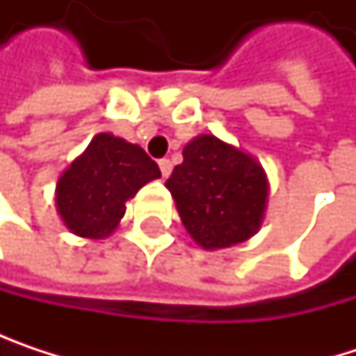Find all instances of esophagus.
Instances as JSON below:
<instances>
[{"label":"esophagus","instance_id":"obj_1","mask_svg":"<svg viewBox=\"0 0 356 356\" xmlns=\"http://www.w3.org/2000/svg\"><path fill=\"white\" fill-rule=\"evenodd\" d=\"M159 167H161V173H163V177L167 179L171 175V171H173V165H171V161H167V159H163V161H159Z\"/></svg>","mask_w":356,"mask_h":356}]
</instances>
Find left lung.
<instances>
[{
    "mask_svg": "<svg viewBox=\"0 0 356 356\" xmlns=\"http://www.w3.org/2000/svg\"><path fill=\"white\" fill-rule=\"evenodd\" d=\"M165 185L185 231L208 251L248 241L264 222L270 193L264 167L212 134L185 144L183 163Z\"/></svg>",
    "mask_w": 356,
    "mask_h": 356,
    "instance_id": "1",
    "label": "left lung"
}]
</instances>
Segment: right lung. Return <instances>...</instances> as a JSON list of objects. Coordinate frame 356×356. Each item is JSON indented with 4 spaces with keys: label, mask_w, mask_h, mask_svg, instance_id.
Segmentation results:
<instances>
[{
    "label": "right lung",
    "mask_w": 356,
    "mask_h": 356,
    "mask_svg": "<svg viewBox=\"0 0 356 356\" xmlns=\"http://www.w3.org/2000/svg\"><path fill=\"white\" fill-rule=\"evenodd\" d=\"M159 177V165L138 144L103 131L59 175L55 208L70 233L105 239L119 227L125 202Z\"/></svg>",
    "instance_id": "1"
}]
</instances>
